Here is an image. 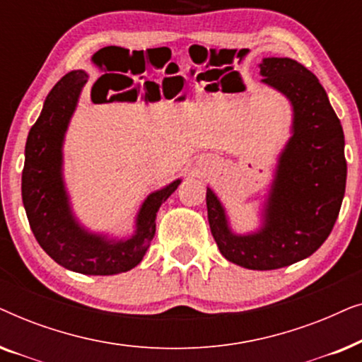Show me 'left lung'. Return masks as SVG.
<instances>
[{"label": "left lung", "instance_id": "left-lung-1", "mask_svg": "<svg viewBox=\"0 0 362 362\" xmlns=\"http://www.w3.org/2000/svg\"><path fill=\"white\" fill-rule=\"evenodd\" d=\"M262 82L293 105V136L280 165L265 211L264 229L234 235L219 199L207 189V219L221 254L250 270H275L310 257L328 239L346 187L344 133L315 74L288 57H267Z\"/></svg>", "mask_w": 362, "mask_h": 362}]
</instances>
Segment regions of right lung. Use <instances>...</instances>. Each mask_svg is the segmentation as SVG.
<instances>
[{
	"label": "right lung",
	"instance_id": "obj_1",
	"mask_svg": "<svg viewBox=\"0 0 362 362\" xmlns=\"http://www.w3.org/2000/svg\"><path fill=\"white\" fill-rule=\"evenodd\" d=\"M87 82L83 71L64 76L44 102L37 122L26 141L21 192L23 204L39 245L64 269L86 275H115L140 264L156 230V212L180 180L153 192L143 202L136 219V234L128 240L108 242L81 229L69 209L61 176L62 140L78 93ZM160 98V92H156ZM138 92L118 93L112 100H136ZM155 100V98H153Z\"/></svg>",
	"mask_w": 362,
	"mask_h": 362
}]
</instances>
